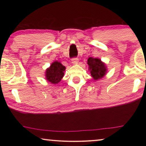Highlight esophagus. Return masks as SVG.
Listing matches in <instances>:
<instances>
[{"label":"esophagus","mask_w":146,"mask_h":146,"mask_svg":"<svg viewBox=\"0 0 146 146\" xmlns=\"http://www.w3.org/2000/svg\"><path fill=\"white\" fill-rule=\"evenodd\" d=\"M72 63L74 64H77L78 63V58H72Z\"/></svg>","instance_id":"34e87169"}]
</instances>
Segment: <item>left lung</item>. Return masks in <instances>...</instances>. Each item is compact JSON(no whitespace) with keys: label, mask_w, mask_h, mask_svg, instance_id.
<instances>
[{"label":"left lung","mask_w":146,"mask_h":146,"mask_svg":"<svg viewBox=\"0 0 146 146\" xmlns=\"http://www.w3.org/2000/svg\"><path fill=\"white\" fill-rule=\"evenodd\" d=\"M87 64L88 65V70L90 72L91 76L94 80L102 78L106 74V65L100 58L90 57L88 59Z\"/></svg>","instance_id":"1"}]
</instances>
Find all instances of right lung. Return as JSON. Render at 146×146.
Instances as JSON below:
<instances>
[{
  "label": "right lung",
  "mask_w": 146,
  "mask_h": 146,
  "mask_svg": "<svg viewBox=\"0 0 146 146\" xmlns=\"http://www.w3.org/2000/svg\"><path fill=\"white\" fill-rule=\"evenodd\" d=\"M65 70L66 67L62 64L60 62L57 60L53 62L50 67L46 70V79L52 84H57L64 75Z\"/></svg>",
  "instance_id": "add662e5"
}]
</instances>
